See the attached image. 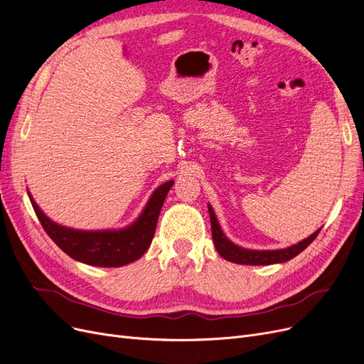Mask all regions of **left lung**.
I'll return each mask as SVG.
<instances>
[{"mask_svg":"<svg viewBox=\"0 0 364 364\" xmlns=\"http://www.w3.org/2000/svg\"><path fill=\"white\" fill-rule=\"evenodd\" d=\"M209 217H211V230H213V241L217 252L222 255L225 259L235 262V264H246V266H269V264H277V262H285L306 249L313 243V240L321 232V229L316 230L308 238L299 241L297 245H293L287 249H279V250H250L240 247L234 245L232 241L228 240L223 234L222 228H220L217 217L214 214V209L211 205H208Z\"/></svg>","mask_w":364,"mask_h":364,"instance_id":"obj_1","label":"left lung"}]
</instances>
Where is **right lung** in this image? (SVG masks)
Returning <instances> with one entry per match:
<instances>
[{
    "label": "right lung",
    "instance_id": "add662e5",
    "mask_svg": "<svg viewBox=\"0 0 364 364\" xmlns=\"http://www.w3.org/2000/svg\"><path fill=\"white\" fill-rule=\"evenodd\" d=\"M173 183L168 181L158 186L135 222L118 230H80L58 225L43 214L30 193L28 197L42 228L68 257L90 266L121 267L141 258L150 247L161 208Z\"/></svg>",
    "mask_w": 364,
    "mask_h": 364
}]
</instances>
